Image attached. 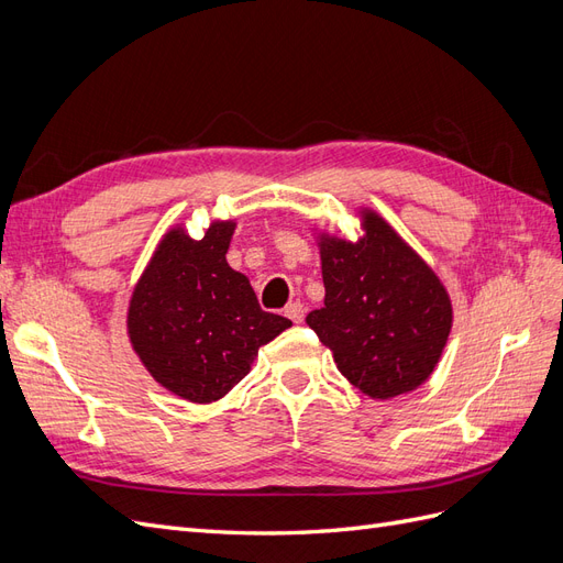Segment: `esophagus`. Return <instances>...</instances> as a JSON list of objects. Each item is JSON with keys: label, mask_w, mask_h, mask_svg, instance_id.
<instances>
[{"label": "esophagus", "mask_w": 563, "mask_h": 563, "mask_svg": "<svg viewBox=\"0 0 563 563\" xmlns=\"http://www.w3.org/2000/svg\"><path fill=\"white\" fill-rule=\"evenodd\" d=\"M284 314L291 319L294 323H302V317H305V308H302V302H288L286 305V310H284Z\"/></svg>", "instance_id": "1"}]
</instances>
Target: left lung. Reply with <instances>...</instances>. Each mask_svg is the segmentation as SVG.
I'll list each match as a JSON object with an SVG mask.
<instances>
[{"label":"left lung","mask_w":563,"mask_h":563,"mask_svg":"<svg viewBox=\"0 0 563 563\" xmlns=\"http://www.w3.org/2000/svg\"><path fill=\"white\" fill-rule=\"evenodd\" d=\"M360 240L317 230L323 308L308 327L338 371L371 399H395L432 376L453 327L437 272L387 220L360 207Z\"/></svg>","instance_id":"8db88e82"}]
</instances>
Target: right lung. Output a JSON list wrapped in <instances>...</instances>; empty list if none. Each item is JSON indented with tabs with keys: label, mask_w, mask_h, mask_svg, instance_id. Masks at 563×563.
<instances>
[{
	"label": "right lung",
	"mask_w": 563,
	"mask_h": 563,
	"mask_svg": "<svg viewBox=\"0 0 563 563\" xmlns=\"http://www.w3.org/2000/svg\"><path fill=\"white\" fill-rule=\"evenodd\" d=\"M234 228L216 218L201 240L168 228L129 300L133 352L164 389L192 404L223 399L258 350L291 327L263 312L249 277L228 265Z\"/></svg>",
	"instance_id": "1"
}]
</instances>
